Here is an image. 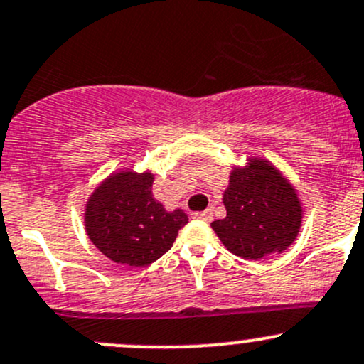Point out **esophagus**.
Returning <instances> with one entry per match:
<instances>
[{
	"mask_svg": "<svg viewBox=\"0 0 364 364\" xmlns=\"http://www.w3.org/2000/svg\"><path fill=\"white\" fill-rule=\"evenodd\" d=\"M192 216L195 220H202V221H211L213 220V211L211 209H205V211H200V213H193Z\"/></svg>",
	"mask_w": 364,
	"mask_h": 364,
	"instance_id": "34e87169",
	"label": "esophagus"
}]
</instances>
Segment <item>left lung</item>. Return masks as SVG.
<instances>
[{
    "label": "left lung",
    "instance_id": "obj_1",
    "mask_svg": "<svg viewBox=\"0 0 364 364\" xmlns=\"http://www.w3.org/2000/svg\"><path fill=\"white\" fill-rule=\"evenodd\" d=\"M223 204L227 216L211 228L228 251L250 262L284 252L304 221L298 190L265 156L246 155L242 166L233 164Z\"/></svg>",
    "mask_w": 364,
    "mask_h": 364
}]
</instances>
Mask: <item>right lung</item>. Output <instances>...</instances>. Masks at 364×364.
<instances>
[{"mask_svg": "<svg viewBox=\"0 0 364 364\" xmlns=\"http://www.w3.org/2000/svg\"><path fill=\"white\" fill-rule=\"evenodd\" d=\"M153 179L150 169L114 171L87 198L83 209L87 235L114 263L150 265L171 250L178 232L188 223L183 209L167 211L153 197Z\"/></svg>", "mask_w": 364, "mask_h": 364, "instance_id": "obj_1", "label": "right lung"}]
</instances>
